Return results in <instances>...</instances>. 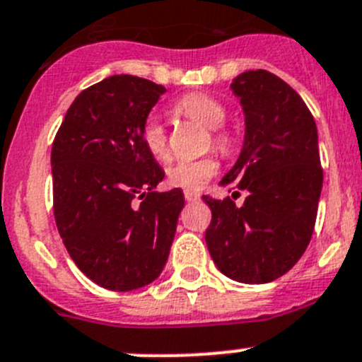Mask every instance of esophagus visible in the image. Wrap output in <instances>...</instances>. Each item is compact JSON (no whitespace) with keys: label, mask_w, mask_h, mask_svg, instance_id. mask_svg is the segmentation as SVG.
<instances>
[{"label":"esophagus","mask_w":362,"mask_h":362,"mask_svg":"<svg viewBox=\"0 0 362 362\" xmlns=\"http://www.w3.org/2000/svg\"><path fill=\"white\" fill-rule=\"evenodd\" d=\"M185 199H187V201H199V199H201V194H197V192H194V190H185Z\"/></svg>","instance_id":"obj_1"}]
</instances>
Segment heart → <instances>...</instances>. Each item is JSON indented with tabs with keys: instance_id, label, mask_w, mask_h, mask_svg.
<instances>
[{
	"instance_id": "obj_1",
	"label": "heart",
	"mask_w": 362,
	"mask_h": 362,
	"mask_svg": "<svg viewBox=\"0 0 362 362\" xmlns=\"http://www.w3.org/2000/svg\"><path fill=\"white\" fill-rule=\"evenodd\" d=\"M181 115L188 116L190 120L199 122L206 129H211L215 147L221 152H228L231 148V138L222 132L221 127L226 122V107L217 98L204 95V93H190L183 97L175 105ZM141 140L145 148L154 156L156 159H167L170 154L168 145L167 129L158 116H151L141 129ZM218 163L214 158H199V159H179L167 168L168 183L177 188H188L197 190L217 174Z\"/></svg>"
}]
</instances>
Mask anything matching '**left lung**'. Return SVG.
Instances as JSON below:
<instances>
[{
    "label": "left lung",
    "instance_id": "left-lung-1",
    "mask_svg": "<svg viewBox=\"0 0 362 362\" xmlns=\"http://www.w3.org/2000/svg\"><path fill=\"white\" fill-rule=\"evenodd\" d=\"M230 88L246 131L221 185L246 190L247 197L237 206L230 197L203 195L211 210L204 238L222 274L267 284L293 269L313 237L323 187L317 129L300 95L273 73L244 71Z\"/></svg>",
    "mask_w": 362,
    "mask_h": 362
}]
</instances>
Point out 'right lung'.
Wrapping results in <instances>:
<instances>
[{
	"label": "right lung",
	"mask_w": 362,
	"mask_h": 362,
	"mask_svg": "<svg viewBox=\"0 0 362 362\" xmlns=\"http://www.w3.org/2000/svg\"><path fill=\"white\" fill-rule=\"evenodd\" d=\"M167 89L112 75L69 105L52 145L53 214L78 269L109 291H134L161 274L183 190L154 192L165 177L141 129Z\"/></svg>",
	"instance_id": "obj_1"
}]
</instances>
